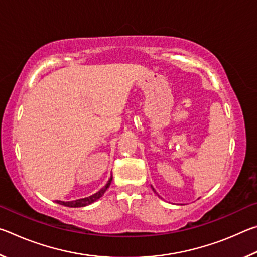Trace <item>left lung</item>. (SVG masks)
<instances>
[{"mask_svg":"<svg viewBox=\"0 0 257 257\" xmlns=\"http://www.w3.org/2000/svg\"><path fill=\"white\" fill-rule=\"evenodd\" d=\"M153 190H154V188H153ZM154 191H155V190H154Z\"/></svg>","mask_w":257,"mask_h":257,"instance_id":"left-lung-1","label":"left lung"}]
</instances>
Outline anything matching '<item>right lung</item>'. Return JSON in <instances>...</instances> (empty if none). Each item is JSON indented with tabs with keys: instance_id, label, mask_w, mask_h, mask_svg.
I'll use <instances>...</instances> for the list:
<instances>
[{
	"instance_id": "obj_1",
	"label": "right lung",
	"mask_w": 257,
	"mask_h": 257,
	"mask_svg": "<svg viewBox=\"0 0 257 257\" xmlns=\"http://www.w3.org/2000/svg\"><path fill=\"white\" fill-rule=\"evenodd\" d=\"M111 181H112V177L108 179L107 184L103 187L102 189H99L96 194L92 195V196L89 197H85V198H80V199H76V201H71V202H62V201H56V203L60 204V205H64V206H68V207H84L89 205V204H92L94 202H96L98 198H101L104 193H105L106 189L110 187L111 185Z\"/></svg>"
}]
</instances>
